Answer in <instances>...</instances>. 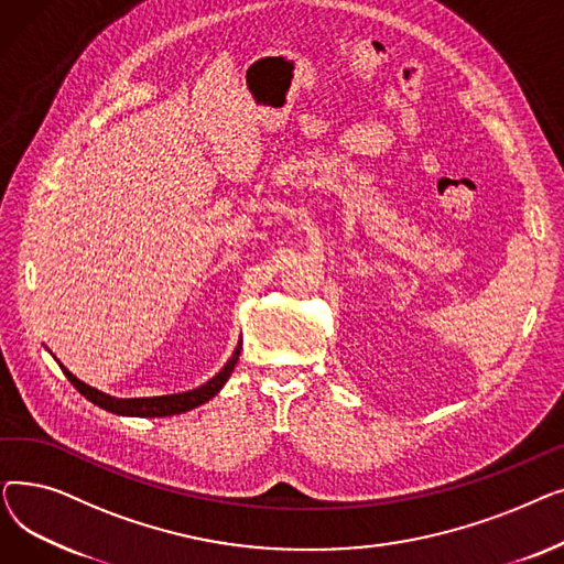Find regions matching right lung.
Segmentation results:
<instances>
[{
  "instance_id": "1",
  "label": "right lung",
  "mask_w": 564,
  "mask_h": 564,
  "mask_svg": "<svg viewBox=\"0 0 564 564\" xmlns=\"http://www.w3.org/2000/svg\"><path fill=\"white\" fill-rule=\"evenodd\" d=\"M240 349H242V340L237 343L232 357L228 359V364L210 379L205 381L203 387L185 391V393H173V395H158V398H113L107 395L94 387H88L82 379H77L68 368H64L58 364V368L64 370V375L68 377V381L73 387L86 398L91 400L94 404H98L100 409H107L111 413H118V416H139V419H162V416H175V413H185L194 406L205 404L207 400H213L221 389L224 383L228 381L230 372L235 370L237 359H240Z\"/></svg>"
}]
</instances>
